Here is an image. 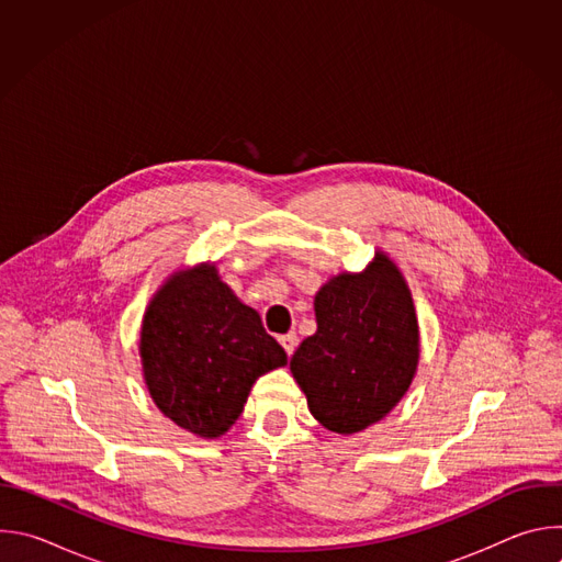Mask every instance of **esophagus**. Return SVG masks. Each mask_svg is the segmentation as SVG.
Segmentation results:
<instances>
[{
    "label": "esophagus",
    "mask_w": 562,
    "mask_h": 562,
    "mask_svg": "<svg viewBox=\"0 0 562 562\" xmlns=\"http://www.w3.org/2000/svg\"><path fill=\"white\" fill-rule=\"evenodd\" d=\"M280 345L284 347V351H286V356H293V351H295V347H297V336L291 331V334H284V336H280Z\"/></svg>",
    "instance_id": "esophagus-1"
}]
</instances>
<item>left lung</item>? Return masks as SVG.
Returning <instances> with one entry per match:
<instances>
[{
	"label": "left lung",
	"mask_w": 562,
	"mask_h": 562,
	"mask_svg": "<svg viewBox=\"0 0 562 562\" xmlns=\"http://www.w3.org/2000/svg\"><path fill=\"white\" fill-rule=\"evenodd\" d=\"M317 331L302 340L291 373L313 418L349 436L382 420L407 393L420 334L400 269L375 254L362 273H340L315 295Z\"/></svg>",
	"instance_id": "1"
}]
</instances>
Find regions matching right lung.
Returning <instances> with one entry per match:
<instances>
[{
  "mask_svg": "<svg viewBox=\"0 0 562 562\" xmlns=\"http://www.w3.org/2000/svg\"><path fill=\"white\" fill-rule=\"evenodd\" d=\"M139 358L157 409L200 438L228 431L254 382L286 364L258 311L233 295L213 265L173 273L153 295Z\"/></svg>",
  "mask_w": 562,
  "mask_h": 562,
  "instance_id": "add662e5",
  "label": "right lung"
}]
</instances>
